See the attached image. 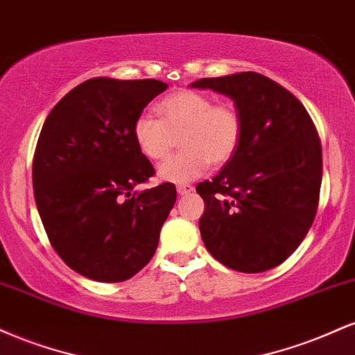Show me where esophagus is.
I'll list each match as a JSON object with an SVG mask.
<instances>
[{"instance_id": "esophagus-1", "label": "esophagus", "mask_w": 355, "mask_h": 355, "mask_svg": "<svg viewBox=\"0 0 355 355\" xmlns=\"http://www.w3.org/2000/svg\"><path fill=\"white\" fill-rule=\"evenodd\" d=\"M194 191V187L191 186V184H184V186H179L178 187V194L179 196H187V194H191Z\"/></svg>"}]
</instances>
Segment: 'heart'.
<instances>
[{
  "mask_svg": "<svg viewBox=\"0 0 355 355\" xmlns=\"http://www.w3.org/2000/svg\"><path fill=\"white\" fill-rule=\"evenodd\" d=\"M159 119L137 116L132 126L135 143L149 161L169 156L179 137L181 153L162 162L161 179L184 184L212 166L227 164L243 143V116L232 103L219 101L209 94L179 89L161 99L156 106Z\"/></svg>",
  "mask_w": 355,
  "mask_h": 355,
  "instance_id": "heart-1",
  "label": "heart"
}]
</instances>
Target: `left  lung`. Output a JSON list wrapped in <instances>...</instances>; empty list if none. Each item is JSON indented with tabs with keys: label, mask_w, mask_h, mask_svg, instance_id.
I'll return each instance as SVG.
<instances>
[{
	"label": "left lung",
	"mask_w": 355,
	"mask_h": 355,
	"mask_svg": "<svg viewBox=\"0 0 355 355\" xmlns=\"http://www.w3.org/2000/svg\"><path fill=\"white\" fill-rule=\"evenodd\" d=\"M193 87L234 101L244 123L239 151L212 181L199 182L204 245L239 272H264L293 254L314 223L322 148L302 103L254 71L202 78Z\"/></svg>",
	"instance_id": "left-lung-1"
}]
</instances>
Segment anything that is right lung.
Here are the masks:
<instances>
[{"instance_id": "1", "label": "right lung", "mask_w": 355, "mask_h": 355, "mask_svg": "<svg viewBox=\"0 0 355 355\" xmlns=\"http://www.w3.org/2000/svg\"><path fill=\"white\" fill-rule=\"evenodd\" d=\"M166 87L157 79H87L41 129L33 159L37 212L54 251L87 279L126 281L156 252L176 187L135 189L154 168L137 149L132 126Z\"/></svg>"}]
</instances>
